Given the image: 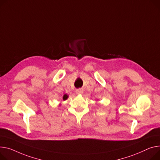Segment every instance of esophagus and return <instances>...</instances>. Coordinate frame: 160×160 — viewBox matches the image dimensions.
<instances>
[{
    "mask_svg": "<svg viewBox=\"0 0 160 160\" xmlns=\"http://www.w3.org/2000/svg\"><path fill=\"white\" fill-rule=\"evenodd\" d=\"M76 92L78 94H82L83 92V91L82 89H77Z\"/></svg>",
    "mask_w": 160,
    "mask_h": 160,
    "instance_id": "esophagus-1",
    "label": "esophagus"
}]
</instances>
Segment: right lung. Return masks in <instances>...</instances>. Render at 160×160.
I'll list each match as a JSON object with an SVG mask.
<instances>
[{
  "instance_id": "obj_1",
  "label": "right lung",
  "mask_w": 160,
  "mask_h": 160,
  "mask_svg": "<svg viewBox=\"0 0 160 160\" xmlns=\"http://www.w3.org/2000/svg\"><path fill=\"white\" fill-rule=\"evenodd\" d=\"M68 96L67 94H64V95H63V100H66L68 98Z\"/></svg>"
}]
</instances>
